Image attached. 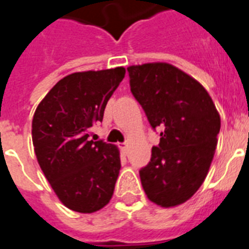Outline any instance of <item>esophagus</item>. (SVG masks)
<instances>
[{
    "mask_svg": "<svg viewBox=\"0 0 249 249\" xmlns=\"http://www.w3.org/2000/svg\"><path fill=\"white\" fill-rule=\"evenodd\" d=\"M126 147H128V143H126V142H124V143H121V145H120V148H121V150H126Z\"/></svg>",
    "mask_w": 249,
    "mask_h": 249,
    "instance_id": "esophagus-1",
    "label": "esophagus"
}]
</instances>
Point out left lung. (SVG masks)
Returning a JSON list of instances; mask_svg holds the SVG:
<instances>
[{
  "label": "left lung",
  "mask_w": 249,
  "mask_h": 249,
  "mask_svg": "<svg viewBox=\"0 0 249 249\" xmlns=\"http://www.w3.org/2000/svg\"><path fill=\"white\" fill-rule=\"evenodd\" d=\"M130 91L160 129V144L139 171L148 199L162 208L187 201L202 185L212 164L220 116L212 97L195 78L168 63L128 68Z\"/></svg>",
  "instance_id": "8db88e82"
}]
</instances>
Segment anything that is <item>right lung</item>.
Segmentation results:
<instances>
[{
  "mask_svg": "<svg viewBox=\"0 0 249 249\" xmlns=\"http://www.w3.org/2000/svg\"><path fill=\"white\" fill-rule=\"evenodd\" d=\"M125 68L72 73L41 100L33 118V144L58 199L77 213H95L111 200L120 171L114 144L89 139Z\"/></svg>",
  "mask_w": 249,
  "mask_h": 249,
  "instance_id": "obj_1",
  "label": "right lung"
}]
</instances>
